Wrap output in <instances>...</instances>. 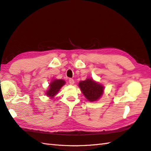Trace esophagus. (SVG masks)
I'll return each mask as SVG.
<instances>
[{"label": "esophagus", "mask_w": 151, "mask_h": 151, "mask_svg": "<svg viewBox=\"0 0 151 151\" xmlns=\"http://www.w3.org/2000/svg\"><path fill=\"white\" fill-rule=\"evenodd\" d=\"M69 83H70V84H71V85H73V84L75 83L74 80H73V79H71V78H70V79L69 80Z\"/></svg>", "instance_id": "esophagus-1"}]
</instances>
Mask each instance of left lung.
<instances>
[{"label": "left lung", "mask_w": 151, "mask_h": 151, "mask_svg": "<svg viewBox=\"0 0 151 151\" xmlns=\"http://www.w3.org/2000/svg\"><path fill=\"white\" fill-rule=\"evenodd\" d=\"M78 87L86 99L91 102L99 100L104 92V86L102 84L91 78L80 81L78 83Z\"/></svg>", "instance_id": "obj_1"}]
</instances>
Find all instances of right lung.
Instances as JSON below:
<instances>
[{
  "instance_id": "1",
  "label": "right lung",
  "mask_w": 151,
  "mask_h": 151,
  "mask_svg": "<svg viewBox=\"0 0 151 151\" xmlns=\"http://www.w3.org/2000/svg\"><path fill=\"white\" fill-rule=\"evenodd\" d=\"M65 82L64 80L54 79L50 82L47 90L45 91V94L50 99H52L56 96V94H57L60 89L62 88L63 86L65 85Z\"/></svg>"
}]
</instances>
